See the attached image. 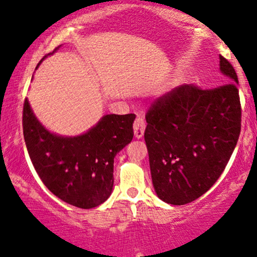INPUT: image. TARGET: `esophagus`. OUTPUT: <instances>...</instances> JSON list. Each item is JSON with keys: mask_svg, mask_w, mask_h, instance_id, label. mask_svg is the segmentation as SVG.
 Listing matches in <instances>:
<instances>
[{"mask_svg": "<svg viewBox=\"0 0 257 257\" xmlns=\"http://www.w3.org/2000/svg\"><path fill=\"white\" fill-rule=\"evenodd\" d=\"M145 132V120L143 117H138L136 121H134V136L137 139H140L144 136Z\"/></svg>", "mask_w": 257, "mask_h": 257, "instance_id": "esophagus-1", "label": "esophagus"}]
</instances>
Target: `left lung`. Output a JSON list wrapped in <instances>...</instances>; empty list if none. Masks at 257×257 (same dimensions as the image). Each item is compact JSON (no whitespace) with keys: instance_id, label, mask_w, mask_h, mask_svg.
<instances>
[{"instance_id":"8db88e82","label":"left lung","mask_w":257,"mask_h":257,"mask_svg":"<svg viewBox=\"0 0 257 257\" xmlns=\"http://www.w3.org/2000/svg\"><path fill=\"white\" fill-rule=\"evenodd\" d=\"M224 85L202 90L181 85L159 97L147 115L144 138L159 198L182 206L204 194L219 178L241 129L237 75L219 56Z\"/></svg>"}]
</instances>
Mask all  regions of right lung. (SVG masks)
Instances as JSON below:
<instances>
[{"label":"right lung","instance_id":"1","mask_svg":"<svg viewBox=\"0 0 257 257\" xmlns=\"http://www.w3.org/2000/svg\"><path fill=\"white\" fill-rule=\"evenodd\" d=\"M134 119L133 113L107 114L82 136L60 137L39 123L26 98L24 142L48 190L71 206L90 209L107 201L112 193L114 158L133 139Z\"/></svg>","mask_w":257,"mask_h":257}]
</instances>
